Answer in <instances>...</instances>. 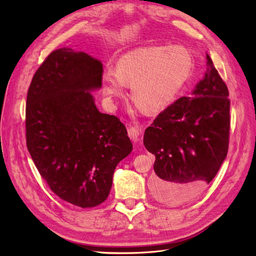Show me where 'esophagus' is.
I'll return each instance as SVG.
<instances>
[{"label":"esophagus","mask_w":256,"mask_h":256,"mask_svg":"<svg viewBox=\"0 0 256 256\" xmlns=\"http://www.w3.org/2000/svg\"><path fill=\"white\" fill-rule=\"evenodd\" d=\"M140 134H141V130L138 127L132 126V127L128 128V136L132 141H134V142L138 141V136H140Z\"/></svg>","instance_id":"esophagus-1"}]
</instances>
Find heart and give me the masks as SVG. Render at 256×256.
<instances>
[{
    "label": "heart",
    "instance_id": "obj_1",
    "mask_svg": "<svg viewBox=\"0 0 256 256\" xmlns=\"http://www.w3.org/2000/svg\"><path fill=\"white\" fill-rule=\"evenodd\" d=\"M194 60L182 46L138 48L122 56L115 72L102 76V92L110 102L131 86V96L148 114L164 111L173 102L192 74Z\"/></svg>",
    "mask_w": 256,
    "mask_h": 256
}]
</instances>
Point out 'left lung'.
Here are the masks:
<instances>
[{"label": "left lung", "instance_id": "left-lung-1", "mask_svg": "<svg viewBox=\"0 0 256 256\" xmlns=\"http://www.w3.org/2000/svg\"><path fill=\"white\" fill-rule=\"evenodd\" d=\"M207 72L192 97H180L146 128L143 143L156 156L154 196L168 205L198 196L218 173L230 142L228 90L207 54Z\"/></svg>", "mask_w": 256, "mask_h": 256}]
</instances>
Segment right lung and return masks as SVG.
I'll return each mask as SVG.
<instances>
[{
    "label": "right lung",
    "mask_w": 256,
    "mask_h": 256,
    "mask_svg": "<svg viewBox=\"0 0 256 256\" xmlns=\"http://www.w3.org/2000/svg\"><path fill=\"white\" fill-rule=\"evenodd\" d=\"M102 62L70 48L52 51L28 90L26 146L40 176L66 202L82 208L106 200L116 166L132 150L125 125L99 112Z\"/></svg>",
    "instance_id": "right-lung-1"
}]
</instances>
